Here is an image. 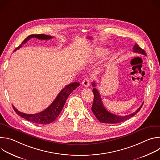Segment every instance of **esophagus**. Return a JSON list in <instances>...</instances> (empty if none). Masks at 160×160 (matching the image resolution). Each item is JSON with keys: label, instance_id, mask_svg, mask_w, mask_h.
<instances>
[{"label": "esophagus", "instance_id": "34e87169", "mask_svg": "<svg viewBox=\"0 0 160 160\" xmlns=\"http://www.w3.org/2000/svg\"><path fill=\"white\" fill-rule=\"evenodd\" d=\"M82 85L85 87H88L90 85V80L88 78H85L82 82Z\"/></svg>", "mask_w": 160, "mask_h": 160}]
</instances>
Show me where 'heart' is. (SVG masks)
<instances>
[{
	"mask_svg": "<svg viewBox=\"0 0 160 160\" xmlns=\"http://www.w3.org/2000/svg\"><path fill=\"white\" fill-rule=\"evenodd\" d=\"M105 52H106V51H104V50H102V49L98 50V51H96V53L95 54V56H96V57L101 56L103 55Z\"/></svg>",
	"mask_w": 160,
	"mask_h": 160,
	"instance_id": "obj_1",
	"label": "heart"
}]
</instances>
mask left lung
<instances>
[{
	"label": "left lung",
	"instance_id": "8db88e82",
	"mask_svg": "<svg viewBox=\"0 0 160 160\" xmlns=\"http://www.w3.org/2000/svg\"><path fill=\"white\" fill-rule=\"evenodd\" d=\"M133 50L134 52L139 53V54L146 56V52L139 46V45L138 43H135L134 45V46L133 48ZM92 86L96 87L95 82L92 83ZM92 92L94 93V99L93 104L92 106V111L93 113L94 114L96 117L97 118V119L102 123H118L124 122V121L130 118L131 117H133L137 112L140 111V109H141V108L143 105V103H142V105L138 109H137L135 112L130 114V115H128L126 116H118V115H114V114L111 113L110 112L108 111L106 109V108H104V106L102 104L101 98L99 93V91L98 90V89H96V88H94L92 89Z\"/></svg>",
	"mask_w": 160,
	"mask_h": 160
}]
</instances>
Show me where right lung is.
<instances>
[{
	"mask_svg": "<svg viewBox=\"0 0 160 160\" xmlns=\"http://www.w3.org/2000/svg\"><path fill=\"white\" fill-rule=\"evenodd\" d=\"M34 37L40 40H49L53 38V37L52 36L43 34L30 35L22 42L21 44L19 45V46L18 47L15 49V51L21 48L22 47V45L25 44L31 38ZM79 85L80 83L78 82H73L66 85L60 91V92L57 96L54 101L52 102V104L45 110L35 114H26L19 111L16 108H15L14 106H12L13 109L18 115L29 122L42 125L49 124L54 122L58 117L61 110L62 109L64 106V104L68 97L69 96V95Z\"/></svg>",
	"mask_w": 160,
	"mask_h": 160,
	"instance_id": "add662e5",
	"label": "right lung"
}]
</instances>
